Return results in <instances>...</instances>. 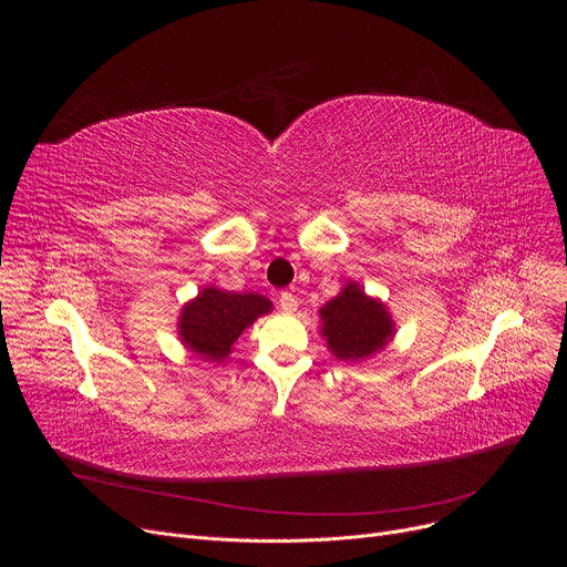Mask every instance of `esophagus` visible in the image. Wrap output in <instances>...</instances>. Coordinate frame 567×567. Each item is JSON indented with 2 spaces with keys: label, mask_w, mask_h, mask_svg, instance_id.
<instances>
[{
  "label": "esophagus",
  "mask_w": 567,
  "mask_h": 567,
  "mask_svg": "<svg viewBox=\"0 0 567 567\" xmlns=\"http://www.w3.org/2000/svg\"><path fill=\"white\" fill-rule=\"evenodd\" d=\"M278 302H280V309H282L285 313H293V311L298 309V298H296L293 293H289V291H282L280 298H278Z\"/></svg>",
  "instance_id": "34e87169"
}]
</instances>
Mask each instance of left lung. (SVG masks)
<instances>
[{
	"instance_id": "1",
	"label": "left lung",
	"mask_w": 567,
	"mask_h": 567,
	"mask_svg": "<svg viewBox=\"0 0 567 567\" xmlns=\"http://www.w3.org/2000/svg\"><path fill=\"white\" fill-rule=\"evenodd\" d=\"M320 337L328 341L332 357L346 363L372 359L396 332L394 318L381 298L350 280L332 300L318 309Z\"/></svg>"
}]
</instances>
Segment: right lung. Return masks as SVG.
I'll list each match as a JSON object with an SVG mask.
<instances>
[{"instance_id":"right-lung-1","label":"right lung","mask_w":567,"mask_h":567,"mask_svg":"<svg viewBox=\"0 0 567 567\" xmlns=\"http://www.w3.org/2000/svg\"><path fill=\"white\" fill-rule=\"evenodd\" d=\"M271 309L274 302L262 293H237L208 285L182 307L177 337L199 359L221 363L230 357L239 334Z\"/></svg>"}]
</instances>
